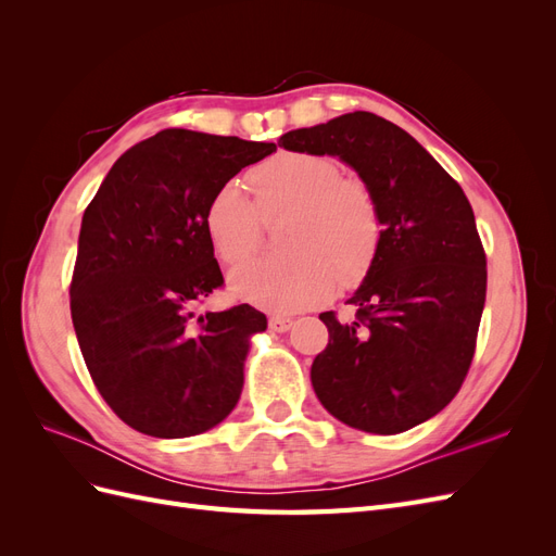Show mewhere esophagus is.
Listing matches in <instances>:
<instances>
[{"label": "esophagus", "instance_id": "34e87169", "mask_svg": "<svg viewBox=\"0 0 556 556\" xmlns=\"http://www.w3.org/2000/svg\"><path fill=\"white\" fill-rule=\"evenodd\" d=\"M290 327H292V319H290V317L274 315L271 319H268V329L276 331V333H285V331H290Z\"/></svg>", "mask_w": 556, "mask_h": 556}]
</instances>
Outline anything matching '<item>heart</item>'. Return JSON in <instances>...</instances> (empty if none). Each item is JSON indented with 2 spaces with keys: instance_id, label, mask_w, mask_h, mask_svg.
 Here are the masks:
<instances>
[{
  "instance_id": "1",
  "label": "heart",
  "mask_w": 556,
  "mask_h": 556,
  "mask_svg": "<svg viewBox=\"0 0 556 556\" xmlns=\"http://www.w3.org/2000/svg\"><path fill=\"white\" fill-rule=\"evenodd\" d=\"M327 155L278 153L250 169L252 201L241 185L225 182L211 197L204 227L215 257L233 266L255 255L262 223L290 217L288 260L250 262L229 278L233 296L268 313L290 315L355 288L378 262L384 223L380 201L359 176H341Z\"/></svg>"
}]
</instances>
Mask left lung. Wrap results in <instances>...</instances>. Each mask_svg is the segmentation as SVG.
<instances>
[{
  "mask_svg": "<svg viewBox=\"0 0 556 556\" xmlns=\"http://www.w3.org/2000/svg\"><path fill=\"white\" fill-rule=\"evenodd\" d=\"M278 146L352 166L384 223L378 262L348 299L355 319L319 315L329 329L311 366L319 403L368 433L427 422L459 392L484 308L486 260L464 190L408 131L368 111L288 131Z\"/></svg>",
  "mask_w": 556,
  "mask_h": 556,
  "instance_id": "obj_1",
  "label": "left lung"
}]
</instances>
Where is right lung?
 I'll list each match as a JSON object with an SVG mask.
<instances>
[{
	"mask_svg": "<svg viewBox=\"0 0 556 556\" xmlns=\"http://www.w3.org/2000/svg\"><path fill=\"white\" fill-rule=\"evenodd\" d=\"M276 143L164 129L121 155L83 213L72 278L76 339L99 394L125 425L188 439L239 403L248 304L197 315L225 282L204 227L211 197Z\"/></svg>",
	"mask_w": 556,
	"mask_h": 556,
	"instance_id": "1",
	"label": "right lung"
}]
</instances>
